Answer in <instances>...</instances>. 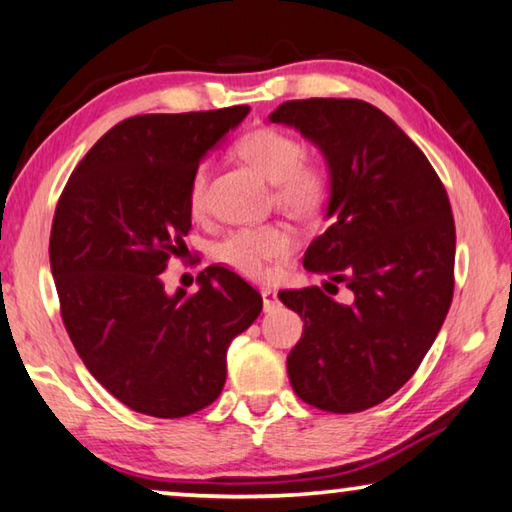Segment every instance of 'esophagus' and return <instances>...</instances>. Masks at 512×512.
<instances>
[{
    "label": "esophagus",
    "mask_w": 512,
    "mask_h": 512,
    "mask_svg": "<svg viewBox=\"0 0 512 512\" xmlns=\"http://www.w3.org/2000/svg\"><path fill=\"white\" fill-rule=\"evenodd\" d=\"M261 292H263V306H265L267 313L274 311V308H279V295H276V290L263 288Z\"/></svg>",
    "instance_id": "esophagus-1"
}]
</instances>
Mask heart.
Masks as SVG:
<instances>
[{
  "mask_svg": "<svg viewBox=\"0 0 512 512\" xmlns=\"http://www.w3.org/2000/svg\"><path fill=\"white\" fill-rule=\"evenodd\" d=\"M236 152L249 163L263 179L274 183L276 204L301 215L315 213L329 195V172L322 163L301 161V142L290 133L261 127L242 136L236 142ZM208 195V170L199 165L190 177L188 206L192 215L206 211ZM295 245V233L290 226L274 222L263 226H245L231 231L220 247L217 256L233 270L261 279L270 272V265L290 254Z\"/></svg>",
  "mask_w": 512,
  "mask_h": 512,
  "instance_id": "obj_1",
  "label": "heart"
}]
</instances>
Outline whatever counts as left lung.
Instances as JSON below:
<instances>
[{"instance_id":"1","label":"left lung","mask_w":512,"mask_h":512,"mask_svg":"<svg viewBox=\"0 0 512 512\" xmlns=\"http://www.w3.org/2000/svg\"><path fill=\"white\" fill-rule=\"evenodd\" d=\"M270 122L295 127L329 165L326 229L308 272L354 292L340 304L313 286L279 299L304 320L288 356L299 399L329 413L372 408L420 367L454 297L456 226L422 149L360 99H292Z\"/></svg>"}]
</instances>
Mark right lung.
Listing matches in <instances>:
<instances>
[{
  "mask_svg": "<svg viewBox=\"0 0 512 512\" xmlns=\"http://www.w3.org/2000/svg\"><path fill=\"white\" fill-rule=\"evenodd\" d=\"M247 113L129 117L95 142L58 199L49 263L67 335L136 413L177 420L213 404L226 349L263 311V297L226 267L199 272L195 295H167L161 276L186 247L192 172Z\"/></svg>",
  "mask_w": 512,
  "mask_h": 512,
  "instance_id": "1",
  "label": "right lung"
}]
</instances>
